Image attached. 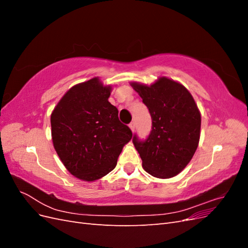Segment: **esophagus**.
Wrapping results in <instances>:
<instances>
[{
  "label": "esophagus",
  "instance_id": "34e87169",
  "mask_svg": "<svg viewBox=\"0 0 248 248\" xmlns=\"http://www.w3.org/2000/svg\"><path fill=\"white\" fill-rule=\"evenodd\" d=\"M129 127H130V129H131L132 131H134V128H136V123L131 122V123L129 124Z\"/></svg>",
  "mask_w": 248,
  "mask_h": 248
}]
</instances>
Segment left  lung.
<instances>
[{"label":"left lung","mask_w":248,"mask_h":248,"mask_svg":"<svg viewBox=\"0 0 248 248\" xmlns=\"http://www.w3.org/2000/svg\"><path fill=\"white\" fill-rule=\"evenodd\" d=\"M152 119L146 140L134 134L132 141L142 168L157 178L178 175L196 152L200 140L201 114L191 94L179 82L160 78L152 86L132 82Z\"/></svg>","instance_id":"left-lung-1"}]
</instances>
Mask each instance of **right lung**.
Returning <instances> with one entry per match:
<instances>
[{"label":"right lung","instance_id":"add662e5","mask_svg":"<svg viewBox=\"0 0 248 248\" xmlns=\"http://www.w3.org/2000/svg\"><path fill=\"white\" fill-rule=\"evenodd\" d=\"M110 87L94 78L72 87L50 117L51 137L60 159L73 176L94 181L115 169L132 131L120 122L108 102Z\"/></svg>","mask_w":248,"mask_h":248}]
</instances>
